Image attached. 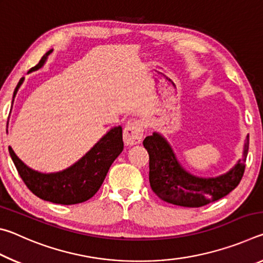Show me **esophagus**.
<instances>
[{"label":"esophagus","instance_id":"esophagus-1","mask_svg":"<svg viewBox=\"0 0 263 263\" xmlns=\"http://www.w3.org/2000/svg\"><path fill=\"white\" fill-rule=\"evenodd\" d=\"M142 137H144V125L139 121L128 123L125 128H124L123 138L124 142L127 146L140 144Z\"/></svg>","mask_w":263,"mask_h":263}]
</instances>
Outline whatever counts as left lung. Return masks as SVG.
Masks as SVG:
<instances>
[{
	"label": "left lung",
	"mask_w": 263,
	"mask_h": 263,
	"mask_svg": "<svg viewBox=\"0 0 263 263\" xmlns=\"http://www.w3.org/2000/svg\"><path fill=\"white\" fill-rule=\"evenodd\" d=\"M249 136L243 146L242 160L229 172L215 177L190 174L181 166L166 138L159 132L145 138L149 155V184L162 201L185 208H201L230 194L242 179L248 153Z\"/></svg>",
	"instance_id": "obj_1"
}]
</instances>
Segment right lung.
I'll use <instances>...</instances> for the list:
<instances>
[{
	"label": "right lung",
	"instance_id": "add662e5",
	"mask_svg": "<svg viewBox=\"0 0 263 263\" xmlns=\"http://www.w3.org/2000/svg\"><path fill=\"white\" fill-rule=\"evenodd\" d=\"M52 51L46 52L38 65L31 68L28 74L41 69ZM23 81L24 78H22L15 88L12 103ZM123 148V128L122 126H115L110 128L81 159L61 172L42 173L34 171L26 166L11 147H9V153L22 180L37 197L55 204L72 205L88 201L97 193L110 166L122 153Z\"/></svg>",
	"mask_w": 263,
	"mask_h": 263
}]
</instances>
